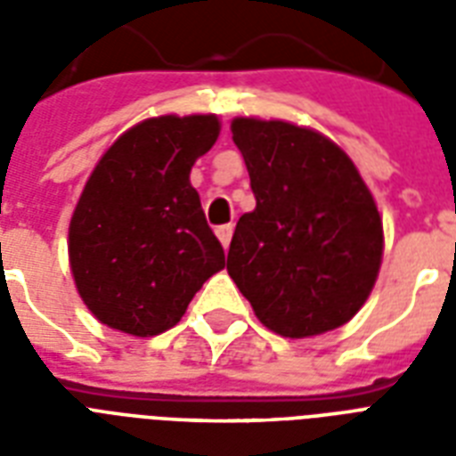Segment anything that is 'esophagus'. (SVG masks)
I'll use <instances>...</instances> for the list:
<instances>
[{
    "label": "esophagus",
    "instance_id": "1",
    "mask_svg": "<svg viewBox=\"0 0 456 456\" xmlns=\"http://www.w3.org/2000/svg\"><path fill=\"white\" fill-rule=\"evenodd\" d=\"M215 234L220 239V243L224 248H229V243H232V234H234V227L232 224H220V227L215 229Z\"/></svg>",
    "mask_w": 456,
    "mask_h": 456
}]
</instances>
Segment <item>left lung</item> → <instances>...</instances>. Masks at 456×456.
Segmentation results:
<instances>
[{"instance_id":"8db88e82","label":"left lung","mask_w":456,"mask_h":456,"mask_svg":"<svg viewBox=\"0 0 456 456\" xmlns=\"http://www.w3.org/2000/svg\"><path fill=\"white\" fill-rule=\"evenodd\" d=\"M256 193L236 222L227 272L256 317L284 338H310L357 314L383 257V222L347 153L284 120L234 118Z\"/></svg>"}]
</instances>
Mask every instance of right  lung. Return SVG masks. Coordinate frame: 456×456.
I'll use <instances>...</instances> for the list:
<instances>
[{
	"label": "right lung",
	"instance_id": "obj_1",
	"mask_svg": "<svg viewBox=\"0 0 456 456\" xmlns=\"http://www.w3.org/2000/svg\"><path fill=\"white\" fill-rule=\"evenodd\" d=\"M217 134L213 113L149 118L120 134L89 175L68 227V257L80 298L102 324L139 338L167 331L224 267L189 182Z\"/></svg>",
	"mask_w": 456,
	"mask_h": 456
}]
</instances>
